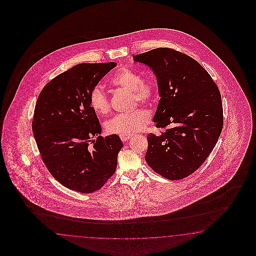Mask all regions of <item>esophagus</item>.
Here are the masks:
<instances>
[{
  "label": "esophagus",
  "instance_id": "34e87169",
  "mask_svg": "<svg viewBox=\"0 0 256 256\" xmlns=\"http://www.w3.org/2000/svg\"><path fill=\"white\" fill-rule=\"evenodd\" d=\"M130 137H132L130 134H126H126H121L120 135V139L122 140V142H126Z\"/></svg>",
  "mask_w": 256,
  "mask_h": 256
}]
</instances>
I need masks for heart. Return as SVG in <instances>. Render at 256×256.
Returning <instances> with one entry per match:
<instances>
[{
	"mask_svg": "<svg viewBox=\"0 0 256 256\" xmlns=\"http://www.w3.org/2000/svg\"><path fill=\"white\" fill-rule=\"evenodd\" d=\"M110 84L133 92L134 101L146 105L155 103L158 98V89L151 80L142 78V76L130 68H122L110 78ZM91 108L100 114L106 116L110 110V100L101 86H96L89 94ZM150 121V114L144 108H137L130 114H119L105 123V128L110 134H132L146 128Z\"/></svg>",
	"mask_w": 256,
	"mask_h": 256,
	"instance_id": "heart-1",
	"label": "heart"
}]
</instances>
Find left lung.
<instances>
[{
  "label": "left lung",
  "mask_w": 256,
  "mask_h": 256,
  "mask_svg": "<svg viewBox=\"0 0 256 256\" xmlns=\"http://www.w3.org/2000/svg\"><path fill=\"white\" fill-rule=\"evenodd\" d=\"M154 71L160 100L154 116L160 134L149 133L146 160L162 178L183 179L200 168L224 126L220 92L190 56L158 48L134 56Z\"/></svg>",
  "instance_id": "8db88e82"
}]
</instances>
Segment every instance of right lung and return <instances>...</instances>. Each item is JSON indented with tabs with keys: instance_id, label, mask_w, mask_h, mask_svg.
Segmentation results:
<instances>
[{
	"instance_id": "right-lung-1",
	"label": "right lung",
	"mask_w": 256,
	"mask_h": 256,
	"mask_svg": "<svg viewBox=\"0 0 256 256\" xmlns=\"http://www.w3.org/2000/svg\"><path fill=\"white\" fill-rule=\"evenodd\" d=\"M116 64H76L48 82L36 104L32 128L42 162L62 186L80 194L107 183L123 148L116 134L100 136V123L89 103L91 90Z\"/></svg>"
}]
</instances>
